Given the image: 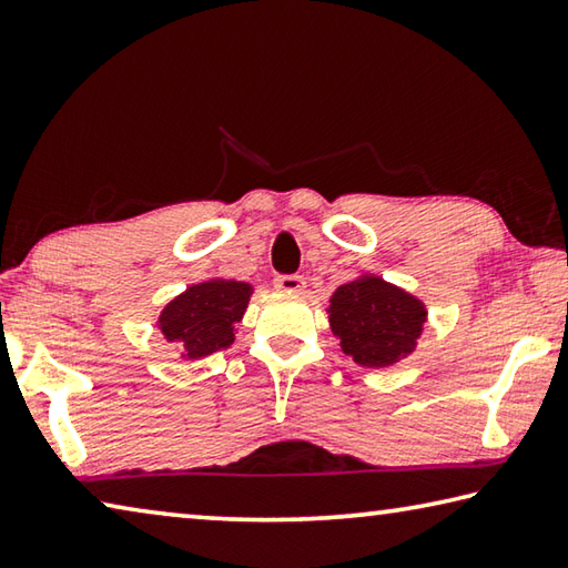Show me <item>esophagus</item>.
Wrapping results in <instances>:
<instances>
[{"mask_svg":"<svg viewBox=\"0 0 568 568\" xmlns=\"http://www.w3.org/2000/svg\"><path fill=\"white\" fill-rule=\"evenodd\" d=\"M274 286L278 292H290V294L302 292L304 290V276H300V274H278L274 278Z\"/></svg>","mask_w":568,"mask_h":568,"instance_id":"1","label":"esophagus"}]
</instances>
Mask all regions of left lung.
Listing matches in <instances>:
<instances>
[{
  "label": "left lung",
  "mask_w": 568,
  "mask_h": 568,
  "mask_svg": "<svg viewBox=\"0 0 568 568\" xmlns=\"http://www.w3.org/2000/svg\"><path fill=\"white\" fill-rule=\"evenodd\" d=\"M329 322L344 354L354 356L356 364L389 366L414 352L426 310L399 286L362 276L334 292Z\"/></svg>",
  "instance_id": "1"
}]
</instances>
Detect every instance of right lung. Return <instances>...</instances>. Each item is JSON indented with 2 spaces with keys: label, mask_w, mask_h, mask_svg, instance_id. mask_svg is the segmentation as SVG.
Segmentation results:
<instances>
[{
  "label": "right lung",
  "mask_w": 568,
  "mask_h": 568,
  "mask_svg": "<svg viewBox=\"0 0 568 568\" xmlns=\"http://www.w3.org/2000/svg\"><path fill=\"white\" fill-rule=\"evenodd\" d=\"M252 286L232 278L189 286L184 294L164 306L159 329L166 342H176L186 359L226 349L234 342V324L242 322Z\"/></svg>",
  "instance_id": "1"
}]
</instances>
